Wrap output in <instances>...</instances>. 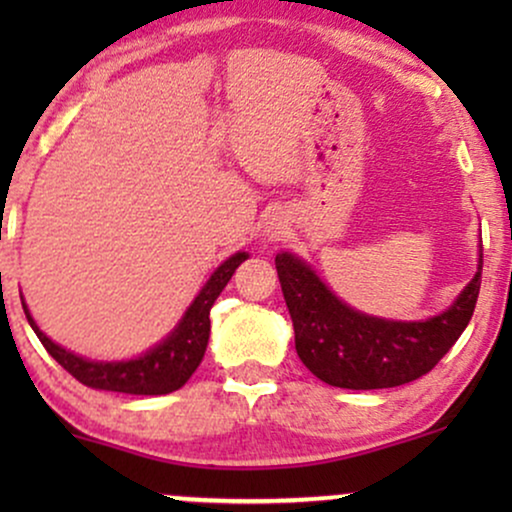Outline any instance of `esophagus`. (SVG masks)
I'll list each match as a JSON object with an SVG mask.
<instances>
[{
    "label": "esophagus",
    "instance_id": "obj_1",
    "mask_svg": "<svg viewBox=\"0 0 512 512\" xmlns=\"http://www.w3.org/2000/svg\"><path fill=\"white\" fill-rule=\"evenodd\" d=\"M286 233V219L281 216H272L267 223H264V238L267 240H281Z\"/></svg>",
    "mask_w": 512,
    "mask_h": 512
}]
</instances>
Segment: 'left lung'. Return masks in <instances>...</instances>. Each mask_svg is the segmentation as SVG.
Here are the masks:
<instances>
[{"instance_id":"8db88e82","label":"left lung","mask_w":512,"mask_h":512,"mask_svg":"<svg viewBox=\"0 0 512 512\" xmlns=\"http://www.w3.org/2000/svg\"><path fill=\"white\" fill-rule=\"evenodd\" d=\"M477 272L443 313L392 320L351 308L303 257L281 250L276 274L296 332V351L322 383L344 390H383L421 378L450 351L469 325L481 286Z\"/></svg>"}]
</instances>
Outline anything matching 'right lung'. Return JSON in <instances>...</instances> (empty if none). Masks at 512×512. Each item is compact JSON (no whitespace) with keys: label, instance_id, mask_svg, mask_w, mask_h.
Masks as SVG:
<instances>
[{"label":"right lung","instance_id":"add662e5","mask_svg":"<svg viewBox=\"0 0 512 512\" xmlns=\"http://www.w3.org/2000/svg\"><path fill=\"white\" fill-rule=\"evenodd\" d=\"M248 257V252L240 250L236 255L228 257V260H223L211 272L209 279L204 281V286L192 298V303L187 305L178 325L161 342L149 346L144 354L134 358H122V361H96V358L74 354V351L64 349L62 344L52 342L48 334L40 330L38 322L33 320L31 310H28V305L21 296L23 313H26L28 322H31L33 332L38 334V339L48 349V354L86 387L108 392H125V395H168V392L180 390L192 378L199 363H202L211 332V305L219 298V293L226 289L233 272Z\"/></svg>","mask_w":512,"mask_h":512}]
</instances>
